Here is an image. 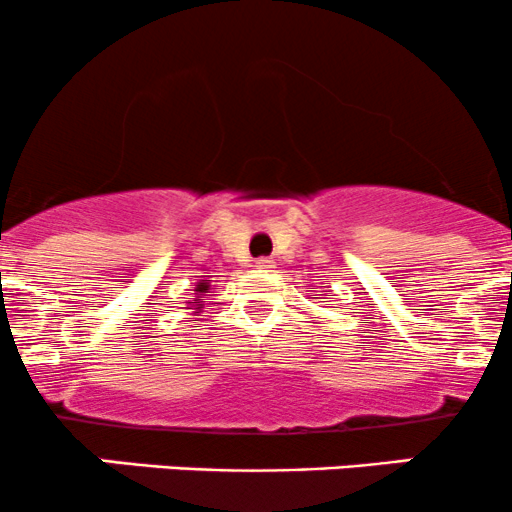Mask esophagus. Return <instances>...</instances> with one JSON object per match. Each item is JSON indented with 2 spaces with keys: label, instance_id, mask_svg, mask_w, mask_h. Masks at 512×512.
I'll use <instances>...</instances> for the list:
<instances>
[{
  "label": "esophagus",
  "instance_id": "esophagus-1",
  "mask_svg": "<svg viewBox=\"0 0 512 512\" xmlns=\"http://www.w3.org/2000/svg\"><path fill=\"white\" fill-rule=\"evenodd\" d=\"M255 267L262 269V272H272L274 260H272V257H260V260H255Z\"/></svg>",
  "mask_w": 512,
  "mask_h": 512
}]
</instances>
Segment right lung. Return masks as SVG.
Here are the masks:
<instances>
[{
    "instance_id": "right-lung-1",
    "label": "right lung",
    "mask_w": 512,
    "mask_h": 512,
    "mask_svg": "<svg viewBox=\"0 0 512 512\" xmlns=\"http://www.w3.org/2000/svg\"><path fill=\"white\" fill-rule=\"evenodd\" d=\"M211 294V279H201V282H196V289H194V299L189 301L194 306V313H199L201 308H204V299Z\"/></svg>"
}]
</instances>
